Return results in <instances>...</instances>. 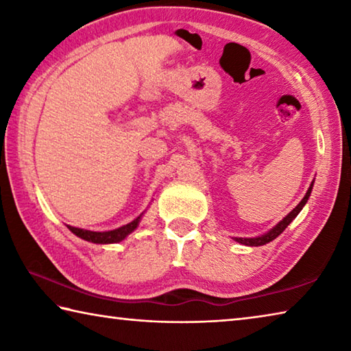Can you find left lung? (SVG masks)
<instances>
[{"label":"left lung","instance_id":"obj_1","mask_svg":"<svg viewBox=\"0 0 351 351\" xmlns=\"http://www.w3.org/2000/svg\"><path fill=\"white\" fill-rule=\"evenodd\" d=\"M313 184L314 182H311V186H310V189H308V192H306V195L304 198H302V201L299 204H297L293 210H291L287 217H285L280 223L278 224H276L274 228H272L269 232H266V234H263V235H260V237H255V239H234L235 241H239V243H241V245H246V246H263V245H266V243H269V241H272L274 239H277L278 235H280L285 229L288 228L289 226V223L293 221V219L299 215V212L302 210V207H304L305 204H306V201H308V198H310V195H311V190H313Z\"/></svg>","mask_w":351,"mask_h":351}]
</instances>
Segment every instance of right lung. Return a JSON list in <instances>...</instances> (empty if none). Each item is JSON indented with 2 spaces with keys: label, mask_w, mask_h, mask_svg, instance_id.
<instances>
[{
  "label": "right lung",
  "mask_w": 351,
  "mask_h": 351,
  "mask_svg": "<svg viewBox=\"0 0 351 351\" xmlns=\"http://www.w3.org/2000/svg\"><path fill=\"white\" fill-rule=\"evenodd\" d=\"M139 221H141V217L133 219L132 223L122 226V228H117L114 230H106V232H94V230L73 228V226H68V229L77 237H80L82 240L96 243V245H110V243L122 241L127 235L132 234L133 230L139 226Z\"/></svg>",
  "instance_id": "add662e5"
}]
</instances>
